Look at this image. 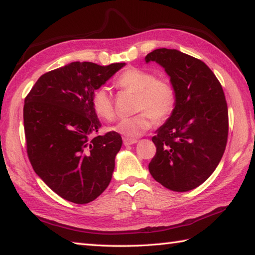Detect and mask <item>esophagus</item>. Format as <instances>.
I'll use <instances>...</instances> for the list:
<instances>
[{"label":"esophagus","instance_id":"esophagus-1","mask_svg":"<svg viewBox=\"0 0 255 255\" xmlns=\"http://www.w3.org/2000/svg\"><path fill=\"white\" fill-rule=\"evenodd\" d=\"M137 139H128V138H124V145L125 146H129L132 144H136Z\"/></svg>","mask_w":255,"mask_h":255}]
</instances>
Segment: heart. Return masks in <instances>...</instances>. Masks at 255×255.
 <instances>
[{
	"mask_svg": "<svg viewBox=\"0 0 255 255\" xmlns=\"http://www.w3.org/2000/svg\"><path fill=\"white\" fill-rule=\"evenodd\" d=\"M116 85L120 89L137 94L136 111H143L130 118L119 119L111 130L128 139H136L152 127L153 120L161 122L169 117L175 105V93L166 81L155 79L147 71L130 67L123 72ZM92 106L99 117L111 120L115 116L114 102L110 90L101 86L92 96Z\"/></svg>",
	"mask_w": 255,
	"mask_h": 255,
	"instance_id": "heart-1",
	"label": "heart"
}]
</instances>
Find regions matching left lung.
Here are the masks:
<instances>
[{
    "label": "left lung",
    "mask_w": 255,
    "mask_h": 255,
    "mask_svg": "<svg viewBox=\"0 0 255 255\" xmlns=\"http://www.w3.org/2000/svg\"><path fill=\"white\" fill-rule=\"evenodd\" d=\"M145 62L164 68L175 93L174 109L152 138L156 154L148 164L149 173L172 191H189L213 174L225 152V94L204 62L179 50L155 49Z\"/></svg>",
    "instance_id": "1"
}]
</instances>
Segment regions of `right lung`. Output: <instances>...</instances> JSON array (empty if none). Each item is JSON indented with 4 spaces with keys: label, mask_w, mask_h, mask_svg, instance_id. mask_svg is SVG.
Returning <instances> with one entry per match:
<instances>
[{
    "label": "right lung",
    "mask_w": 255,
    "mask_h": 255,
    "mask_svg": "<svg viewBox=\"0 0 255 255\" xmlns=\"http://www.w3.org/2000/svg\"><path fill=\"white\" fill-rule=\"evenodd\" d=\"M125 65L73 62L41 75L24 99L30 163L65 200L88 204L110 183L123 139L115 131L98 135L101 123L92 96Z\"/></svg>",
    "instance_id": "obj_1"
}]
</instances>
